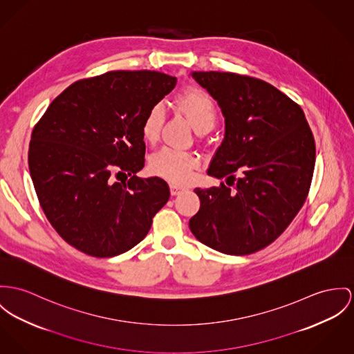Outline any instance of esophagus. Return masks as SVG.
<instances>
[{"mask_svg":"<svg viewBox=\"0 0 354 354\" xmlns=\"http://www.w3.org/2000/svg\"><path fill=\"white\" fill-rule=\"evenodd\" d=\"M183 190H185V189H183V187H180V186H178V185H174V183H171V185H169L171 195H178V194H180Z\"/></svg>","mask_w":354,"mask_h":354,"instance_id":"34e87169","label":"esophagus"}]
</instances>
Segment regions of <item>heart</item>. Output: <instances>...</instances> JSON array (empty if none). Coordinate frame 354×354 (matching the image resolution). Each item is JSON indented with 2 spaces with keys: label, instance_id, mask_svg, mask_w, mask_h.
Wrapping results in <instances>:
<instances>
[{
  "label": "heart",
  "instance_id": "1",
  "mask_svg": "<svg viewBox=\"0 0 354 354\" xmlns=\"http://www.w3.org/2000/svg\"><path fill=\"white\" fill-rule=\"evenodd\" d=\"M176 105L190 121L195 131L202 132L212 129L216 124L217 110L213 100L202 90L190 87L178 98ZM164 122V109L162 105H153L147 111L141 122V137L148 144H155L160 136ZM199 167L196 156L189 152L163 148L156 152L149 162L151 171L172 183H186L190 180L194 171Z\"/></svg>",
  "mask_w": 354,
  "mask_h": 354
}]
</instances>
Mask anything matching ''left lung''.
<instances>
[{"mask_svg": "<svg viewBox=\"0 0 354 354\" xmlns=\"http://www.w3.org/2000/svg\"><path fill=\"white\" fill-rule=\"evenodd\" d=\"M192 78L225 115V138L207 174L227 185L194 190L201 207L191 232L218 252L254 253L288 227L308 195L313 132L299 105L267 82L218 71Z\"/></svg>", "mask_w": 354, "mask_h": 354, "instance_id": "obj_1", "label": "left lung"}]
</instances>
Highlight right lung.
I'll return each mask as SVG.
<instances>
[{
	"label": "right lung",
	"instance_id": "1",
	"mask_svg": "<svg viewBox=\"0 0 354 354\" xmlns=\"http://www.w3.org/2000/svg\"><path fill=\"white\" fill-rule=\"evenodd\" d=\"M175 84V77L158 71H109L70 84L35 125L30 176L46 217L67 244L104 259L147 236L169 189L160 178L136 176L145 162L140 128ZM127 173V183L116 182Z\"/></svg>",
	"mask_w": 354,
	"mask_h": 354
}]
</instances>
